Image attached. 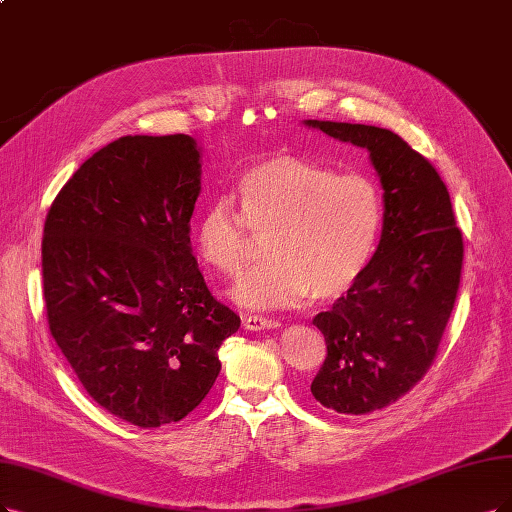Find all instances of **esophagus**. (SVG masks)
Wrapping results in <instances>:
<instances>
[{
  "instance_id": "1",
  "label": "esophagus",
  "mask_w": 512,
  "mask_h": 512,
  "mask_svg": "<svg viewBox=\"0 0 512 512\" xmlns=\"http://www.w3.org/2000/svg\"><path fill=\"white\" fill-rule=\"evenodd\" d=\"M244 329H249V331H261V329H276L280 323L278 320H272V318H266V316H257V314H253V316H244Z\"/></svg>"
}]
</instances>
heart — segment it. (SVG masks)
I'll return each instance as SVG.
<instances>
[{"label": "heart", "mask_w": 512, "mask_h": 512, "mask_svg": "<svg viewBox=\"0 0 512 512\" xmlns=\"http://www.w3.org/2000/svg\"><path fill=\"white\" fill-rule=\"evenodd\" d=\"M236 196L240 211L225 198L204 208L196 244L208 266L234 278L257 238L268 240V259L236 282L238 304L270 310L308 295L333 299L367 270L384 215L371 177L278 154L246 168Z\"/></svg>", "instance_id": "obj_1"}]
</instances>
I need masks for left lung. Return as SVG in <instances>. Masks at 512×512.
<instances>
[{"label":"left lung","mask_w":512,"mask_h":512,"mask_svg":"<svg viewBox=\"0 0 512 512\" xmlns=\"http://www.w3.org/2000/svg\"><path fill=\"white\" fill-rule=\"evenodd\" d=\"M306 124L367 147L384 187L380 246L348 293L312 320L327 344L310 386L314 399L365 415L399 401L432 367L456 306L464 240L437 168L399 135L365 124Z\"/></svg>","instance_id":"1"}]
</instances>
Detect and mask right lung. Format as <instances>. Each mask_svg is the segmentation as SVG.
<instances>
[{
  "label": "right lung",
  "instance_id": "1",
  "mask_svg": "<svg viewBox=\"0 0 512 512\" xmlns=\"http://www.w3.org/2000/svg\"><path fill=\"white\" fill-rule=\"evenodd\" d=\"M198 194L192 137L128 135L75 170L46 215L50 333L92 399L139 428L194 411L240 327L192 255Z\"/></svg>",
  "mask_w": 512,
  "mask_h": 512
}]
</instances>
